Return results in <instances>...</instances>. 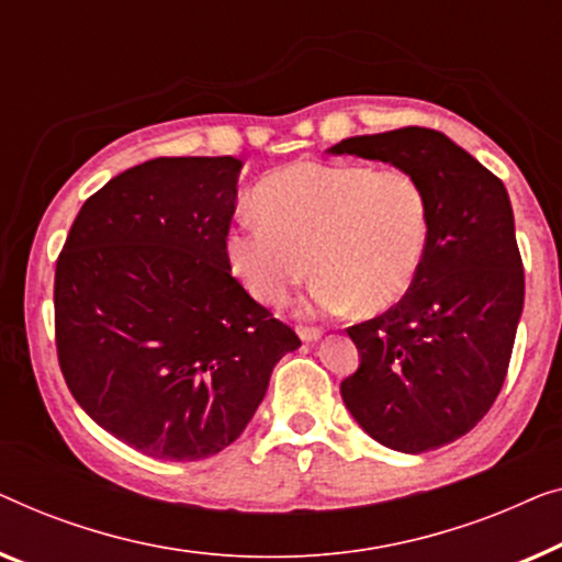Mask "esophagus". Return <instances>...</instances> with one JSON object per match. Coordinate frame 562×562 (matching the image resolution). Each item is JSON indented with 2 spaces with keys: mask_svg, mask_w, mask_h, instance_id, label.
<instances>
[{
  "mask_svg": "<svg viewBox=\"0 0 562 562\" xmlns=\"http://www.w3.org/2000/svg\"><path fill=\"white\" fill-rule=\"evenodd\" d=\"M297 336H300V341H318V338L323 336V330L321 328H303L300 326L297 328Z\"/></svg>",
  "mask_w": 562,
  "mask_h": 562,
  "instance_id": "obj_1",
  "label": "esophagus"
}]
</instances>
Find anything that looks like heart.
Instances as JSON below:
<instances>
[{
    "instance_id": "obj_1",
    "label": "heart",
    "mask_w": 562,
    "mask_h": 562,
    "mask_svg": "<svg viewBox=\"0 0 562 562\" xmlns=\"http://www.w3.org/2000/svg\"><path fill=\"white\" fill-rule=\"evenodd\" d=\"M259 218L226 236V262L257 303L280 307L307 274L313 313L390 311L413 288L430 241V201L405 170L292 162L255 191Z\"/></svg>"
}]
</instances>
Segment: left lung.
Returning <instances> with one entry per match:
<instances>
[{
  "mask_svg": "<svg viewBox=\"0 0 562 562\" xmlns=\"http://www.w3.org/2000/svg\"><path fill=\"white\" fill-rule=\"evenodd\" d=\"M390 162L420 180L430 241L405 297L349 328L361 363L341 397L367 436L428 453L465 436L494 405L525 307L507 188L442 132L405 126L326 149Z\"/></svg>",
  "mask_w": 562,
  "mask_h": 562,
  "instance_id": "left-lung-1",
  "label": "left lung"
}]
</instances>
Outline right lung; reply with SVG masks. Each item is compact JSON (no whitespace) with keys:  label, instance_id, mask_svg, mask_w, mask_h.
I'll list each match as a JSON object with an SVG mask.
<instances>
[{"label":"right lung","instance_id":"right-lung-1","mask_svg":"<svg viewBox=\"0 0 562 562\" xmlns=\"http://www.w3.org/2000/svg\"><path fill=\"white\" fill-rule=\"evenodd\" d=\"M244 168L157 157L93 193L55 267V344L93 423L160 461L241 436L300 338L232 278L226 236Z\"/></svg>","mask_w":562,"mask_h":562}]
</instances>
